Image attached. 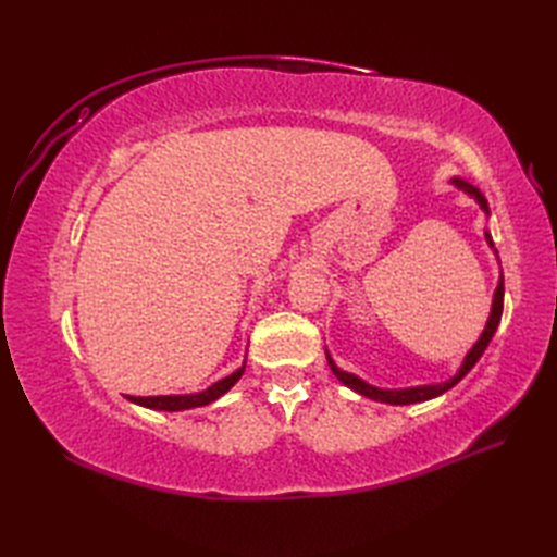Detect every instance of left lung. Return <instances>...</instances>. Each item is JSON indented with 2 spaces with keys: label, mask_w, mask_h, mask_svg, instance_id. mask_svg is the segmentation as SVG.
I'll return each mask as SVG.
<instances>
[{
  "label": "left lung",
  "mask_w": 557,
  "mask_h": 557,
  "mask_svg": "<svg viewBox=\"0 0 557 557\" xmlns=\"http://www.w3.org/2000/svg\"><path fill=\"white\" fill-rule=\"evenodd\" d=\"M450 183L455 185V188L462 190L465 195H469L471 199H474L485 215H491V209H487V199L483 197V193L476 188V185L467 183V181L460 178V176H453ZM485 242H487V246H491L493 252L497 256L493 237H491V232H487V230H485ZM497 262H499V260H497ZM502 307H504V276H502V272H499V281H497V288H495V295H493L491 315H487V323H485V327H483V332H481V336H479V342L467 350V356H465V360H462L458 372H455L448 381H442V383L411 385V387H379V385L367 383L364 379H360V376H356V374L346 372V369H342V367H336V362H334L332 356H330V350L325 348L327 364H330V369H332L336 379H339L346 387H350V391H356V393L362 395V397H369V399H374V401H383V404H416V401H428V399H434V397L444 395L446 391H450V387H453L455 383H460V381L471 372V367H474V364L481 360L483 350L487 348V344H491V339H493V334L497 332L499 318H502Z\"/></svg>",
  "instance_id": "1"
}]
</instances>
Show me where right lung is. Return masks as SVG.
<instances>
[{
    "label": "right lung",
    "instance_id": "obj_1",
    "mask_svg": "<svg viewBox=\"0 0 557 557\" xmlns=\"http://www.w3.org/2000/svg\"><path fill=\"white\" fill-rule=\"evenodd\" d=\"M246 369V360L242 362V367L234 369L232 374L218 379L215 383H211L207 391L199 393H190V395H156V397H132L125 395L132 404H139V407L153 409V411H185V409H197V407H207V404L221 399L230 387L237 383Z\"/></svg>",
    "mask_w": 557,
    "mask_h": 557
}]
</instances>
